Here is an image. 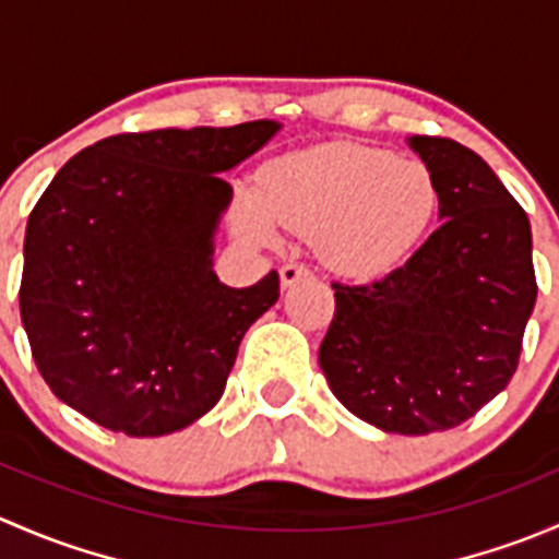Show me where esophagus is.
Masks as SVG:
<instances>
[{"label":"esophagus","instance_id":"1","mask_svg":"<svg viewBox=\"0 0 559 559\" xmlns=\"http://www.w3.org/2000/svg\"><path fill=\"white\" fill-rule=\"evenodd\" d=\"M278 275H281V286H284V289H289V286H295L297 281L308 278V275H311V270H308L306 264L289 262L278 270Z\"/></svg>","mask_w":559,"mask_h":559}]
</instances>
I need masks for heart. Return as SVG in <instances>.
<instances>
[{
  "label": "heart",
  "mask_w": 559,
  "mask_h": 559,
  "mask_svg": "<svg viewBox=\"0 0 559 559\" xmlns=\"http://www.w3.org/2000/svg\"><path fill=\"white\" fill-rule=\"evenodd\" d=\"M441 205L427 162L359 143H326L264 165L259 189L235 194V229L257 246L278 229L313 238L321 262L346 278H373L403 262Z\"/></svg>",
  "instance_id": "b5f03b06"
}]
</instances>
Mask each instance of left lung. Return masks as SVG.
I'll list each match as a JSON object with an SVG mask.
<instances>
[{
  "instance_id": "1",
  "label": "left lung",
  "mask_w": 559,
  "mask_h": 559,
  "mask_svg": "<svg viewBox=\"0 0 559 559\" xmlns=\"http://www.w3.org/2000/svg\"><path fill=\"white\" fill-rule=\"evenodd\" d=\"M441 186V227L381 281L332 284L319 348L332 394L368 425L427 436L509 386L535 308L527 213L492 167L447 138H408Z\"/></svg>"
}]
</instances>
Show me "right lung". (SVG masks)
Listing matches in <instances>:
<instances>
[{"instance_id":"obj_1","label":"right lung","mask_w":559,"mask_h":559,"mask_svg":"<svg viewBox=\"0 0 559 559\" xmlns=\"http://www.w3.org/2000/svg\"><path fill=\"white\" fill-rule=\"evenodd\" d=\"M278 121L112 134L72 156L26 224L21 321L50 392L112 432L156 438L205 416L278 273L233 289L213 240L222 178Z\"/></svg>"}]
</instances>
